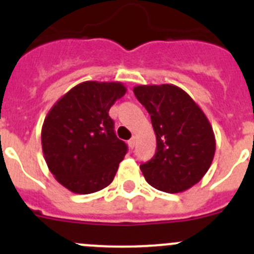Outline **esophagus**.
<instances>
[{
  "label": "esophagus",
  "mask_w": 254,
  "mask_h": 254,
  "mask_svg": "<svg viewBox=\"0 0 254 254\" xmlns=\"http://www.w3.org/2000/svg\"><path fill=\"white\" fill-rule=\"evenodd\" d=\"M128 143H129V146H131L132 149H133V147H134V145H136V137H132L131 140L128 141Z\"/></svg>",
  "instance_id": "esophagus-1"
}]
</instances>
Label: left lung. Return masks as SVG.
<instances>
[{
  "label": "left lung",
  "mask_w": 254,
  "mask_h": 254,
  "mask_svg": "<svg viewBox=\"0 0 254 254\" xmlns=\"http://www.w3.org/2000/svg\"><path fill=\"white\" fill-rule=\"evenodd\" d=\"M156 134L154 158L140 169L150 186L168 193L187 190L203 178L216 149L207 117L192 98L172 84L133 87Z\"/></svg>",
  "instance_id": "obj_1"
}]
</instances>
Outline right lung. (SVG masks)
I'll return each mask as SVG.
<instances>
[{"label": "right lung", "mask_w": 254, "mask_h": 254, "mask_svg": "<svg viewBox=\"0 0 254 254\" xmlns=\"http://www.w3.org/2000/svg\"><path fill=\"white\" fill-rule=\"evenodd\" d=\"M126 91L121 82H81L47 114L44 159L58 183L73 193H94L114 179L127 145L114 133L108 112Z\"/></svg>", "instance_id": "1"}]
</instances>
